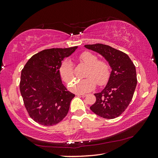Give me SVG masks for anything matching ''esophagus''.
<instances>
[{
    "label": "esophagus",
    "instance_id": "obj_1",
    "mask_svg": "<svg viewBox=\"0 0 158 158\" xmlns=\"http://www.w3.org/2000/svg\"><path fill=\"white\" fill-rule=\"evenodd\" d=\"M76 95L77 96H81V97H85L86 96V94H79V93L76 94Z\"/></svg>",
    "mask_w": 158,
    "mask_h": 158
}]
</instances>
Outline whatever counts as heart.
Segmentation results:
<instances>
[{
  "label": "heart",
  "instance_id": "heart-1",
  "mask_svg": "<svg viewBox=\"0 0 158 158\" xmlns=\"http://www.w3.org/2000/svg\"><path fill=\"white\" fill-rule=\"evenodd\" d=\"M79 60L88 66L86 70V79L77 81L71 86L73 92L85 93L95 88L96 83L98 85L106 84L110 75V69L109 63L105 60H98V56L90 52H84L78 57ZM59 73L62 79L70 85L75 81L74 69L72 62L65 60L59 69Z\"/></svg>",
  "mask_w": 158,
  "mask_h": 158
}]
</instances>
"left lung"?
<instances>
[{
  "label": "left lung",
  "mask_w": 158,
  "mask_h": 158,
  "mask_svg": "<svg viewBox=\"0 0 158 158\" xmlns=\"http://www.w3.org/2000/svg\"><path fill=\"white\" fill-rule=\"evenodd\" d=\"M85 48L102 55L112 69L105 88L94 94L96 100L90 109L103 118H116L132 99L137 84L135 66L126 53L110 46L97 43Z\"/></svg>",
  "instance_id": "1"
}]
</instances>
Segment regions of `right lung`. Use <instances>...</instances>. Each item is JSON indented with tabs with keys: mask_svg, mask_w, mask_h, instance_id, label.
<instances>
[{
	"mask_svg": "<svg viewBox=\"0 0 158 158\" xmlns=\"http://www.w3.org/2000/svg\"><path fill=\"white\" fill-rule=\"evenodd\" d=\"M77 48L44 49L32 56L22 69L20 92L30 117L36 123L56 125L68 113L75 94L63 85L59 69L64 58Z\"/></svg>",
	"mask_w": 158,
	"mask_h": 158,
	"instance_id": "add662e5",
	"label": "right lung"
}]
</instances>
